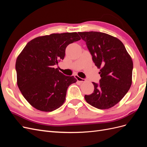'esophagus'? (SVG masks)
Wrapping results in <instances>:
<instances>
[{"instance_id": "esophagus-1", "label": "esophagus", "mask_w": 147, "mask_h": 147, "mask_svg": "<svg viewBox=\"0 0 147 147\" xmlns=\"http://www.w3.org/2000/svg\"><path fill=\"white\" fill-rule=\"evenodd\" d=\"M75 78L77 79V80L78 82H80V83H84V82H86V80H85V79L80 78V77L78 76V75H75Z\"/></svg>"}]
</instances>
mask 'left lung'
<instances>
[{"mask_svg": "<svg viewBox=\"0 0 147 147\" xmlns=\"http://www.w3.org/2000/svg\"><path fill=\"white\" fill-rule=\"evenodd\" d=\"M100 69L98 84L92 82L94 90L85 95L89 104L99 109H108L118 104L132 84L133 63L123 43L116 37L100 32H78Z\"/></svg>", "mask_w": 147, "mask_h": 147, "instance_id": "1", "label": "left lung"}]
</instances>
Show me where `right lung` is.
Masks as SVG:
<instances>
[{
	"instance_id": "obj_1",
	"label": "right lung",
	"mask_w": 147,
	"mask_h": 147,
	"mask_svg": "<svg viewBox=\"0 0 147 147\" xmlns=\"http://www.w3.org/2000/svg\"><path fill=\"white\" fill-rule=\"evenodd\" d=\"M80 39L77 32L38 37L29 42L18 56V86L35 109L52 112L64 104L68 87L77 79L65 76L55 65L64 59L66 47Z\"/></svg>"
}]
</instances>
